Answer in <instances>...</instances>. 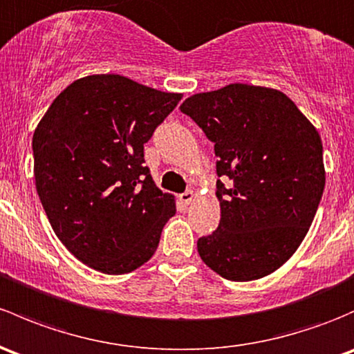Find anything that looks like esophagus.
<instances>
[{
    "label": "esophagus",
    "mask_w": 354,
    "mask_h": 354,
    "mask_svg": "<svg viewBox=\"0 0 354 354\" xmlns=\"http://www.w3.org/2000/svg\"><path fill=\"white\" fill-rule=\"evenodd\" d=\"M180 200H181V202L185 203V205H189V203H192L193 200H195V193H193L192 189H188V192L181 193V195H180Z\"/></svg>",
    "instance_id": "1"
}]
</instances>
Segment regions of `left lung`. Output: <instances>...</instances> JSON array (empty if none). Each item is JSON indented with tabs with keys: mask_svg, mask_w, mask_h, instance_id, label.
I'll return each instance as SVG.
<instances>
[{
	"mask_svg": "<svg viewBox=\"0 0 354 354\" xmlns=\"http://www.w3.org/2000/svg\"><path fill=\"white\" fill-rule=\"evenodd\" d=\"M180 110L215 144L221 224L196 248L232 281L277 271L302 244L326 185L322 140L295 103L273 88L234 83L196 93Z\"/></svg>",
	"mask_w": 354,
	"mask_h": 354,
	"instance_id": "8db88e82",
	"label": "left lung"
}]
</instances>
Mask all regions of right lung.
Instances as JSON below:
<instances>
[{
  "label": "right lung",
  "mask_w": 354,
  "mask_h": 354,
  "mask_svg": "<svg viewBox=\"0 0 354 354\" xmlns=\"http://www.w3.org/2000/svg\"><path fill=\"white\" fill-rule=\"evenodd\" d=\"M181 93L120 74L71 83L33 132V174L55 236L81 263L124 274L152 258L176 200L156 187L144 144Z\"/></svg>",
  "instance_id": "1"
}]
</instances>
